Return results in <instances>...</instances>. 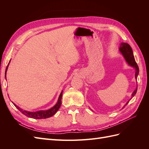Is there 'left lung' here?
Wrapping results in <instances>:
<instances>
[{
	"mask_svg": "<svg viewBox=\"0 0 149 149\" xmlns=\"http://www.w3.org/2000/svg\"><path fill=\"white\" fill-rule=\"evenodd\" d=\"M119 50L123 55L126 61L128 63V64L130 66H132V67L135 68V69H136V75H135V77H136V79H137L138 74L139 73V66L137 64V63L136 62V60H135V58L133 55V52L131 47H130V46L127 43H122L119 48ZM137 91V88H136V89H135V91L133 92L132 94V97H134L135 95H136ZM129 102V101H127V102L126 103L125 106Z\"/></svg>",
	"mask_w": 149,
	"mask_h": 149,
	"instance_id": "obj_1",
	"label": "left lung"
}]
</instances>
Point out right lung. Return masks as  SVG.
Instances as JSON below:
<instances>
[{
    "label": "right lung",
    "instance_id": "1",
    "mask_svg": "<svg viewBox=\"0 0 149 149\" xmlns=\"http://www.w3.org/2000/svg\"><path fill=\"white\" fill-rule=\"evenodd\" d=\"M7 68H8V65H7V66L6 68V73H5L6 74V72L7 70ZM62 94H63V91H61V93L60 94V95L59 96V98H58V100L57 103L56 104V105L54 106L52 108H51V109H49L47 111H39L37 112H29V111L22 109L20 107L15 105V104H14V106L22 112V114H24L25 116L29 117V118L37 119H47V118H50V117L53 116L58 111V110L59 109V108L60 107L61 104Z\"/></svg>",
    "mask_w": 149,
    "mask_h": 149
}]
</instances>
